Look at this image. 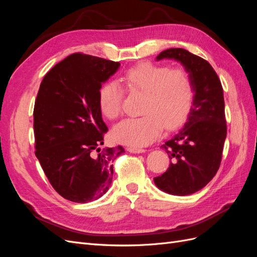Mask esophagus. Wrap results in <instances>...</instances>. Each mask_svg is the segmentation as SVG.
Masks as SVG:
<instances>
[{
    "label": "esophagus",
    "mask_w": 257,
    "mask_h": 257,
    "mask_svg": "<svg viewBox=\"0 0 257 257\" xmlns=\"http://www.w3.org/2000/svg\"><path fill=\"white\" fill-rule=\"evenodd\" d=\"M126 150L131 153H143V152H145V149H142V148H135V147H127Z\"/></svg>",
    "instance_id": "esophagus-1"
}]
</instances>
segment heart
<instances>
[{
    "label": "heart",
    "mask_w": 257,
    "mask_h": 257,
    "mask_svg": "<svg viewBox=\"0 0 257 257\" xmlns=\"http://www.w3.org/2000/svg\"><path fill=\"white\" fill-rule=\"evenodd\" d=\"M132 94H142V116L121 122L112 131L116 143L132 147L150 145L164 127L173 131L188 118L195 95L191 73L184 66L142 62L121 77ZM123 89L108 81L98 90V106L105 118L115 120L123 112Z\"/></svg>",
    "instance_id": "heart-1"
}]
</instances>
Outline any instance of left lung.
Masks as SVG:
<instances>
[{"instance_id": "8db88e82", "label": "left lung", "mask_w": 257, "mask_h": 257, "mask_svg": "<svg viewBox=\"0 0 257 257\" xmlns=\"http://www.w3.org/2000/svg\"><path fill=\"white\" fill-rule=\"evenodd\" d=\"M175 59L189 69L195 95L184 126L162 145L170 159L166 172L154 178L159 189L173 195H190L203 189L219 170L225 138L223 88L209 62L182 48L162 51L157 60Z\"/></svg>"}]
</instances>
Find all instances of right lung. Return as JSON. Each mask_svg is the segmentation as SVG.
Here are the masks:
<instances>
[{"instance_id":"1","label":"right lung","mask_w":257,"mask_h":257,"mask_svg":"<svg viewBox=\"0 0 257 257\" xmlns=\"http://www.w3.org/2000/svg\"><path fill=\"white\" fill-rule=\"evenodd\" d=\"M119 62L73 53L45 75L34 105L35 155L52 188L74 203L96 200L112 181L122 146L106 148L98 90Z\"/></svg>"}]
</instances>
